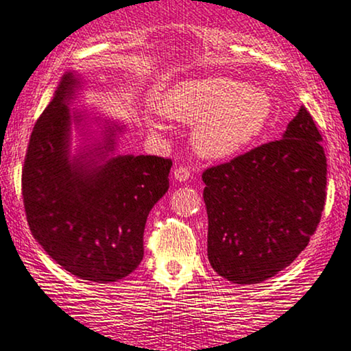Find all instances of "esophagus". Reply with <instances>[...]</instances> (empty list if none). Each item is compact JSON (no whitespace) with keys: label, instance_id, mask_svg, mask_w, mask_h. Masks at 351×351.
Here are the masks:
<instances>
[{"label":"esophagus","instance_id":"1","mask_svg":"<svg viewBox=\"0 0 351 351\" xmlns=\"http://www.w3.org/2000/svg\"><path fill=\"white\" fill-rule=\"evenodd\" d=\"M191 178V168L186 165H180L175 168V180L176 181H188Z\"/></svg>","mask_w":351,"mask_h":351}]
</instances>
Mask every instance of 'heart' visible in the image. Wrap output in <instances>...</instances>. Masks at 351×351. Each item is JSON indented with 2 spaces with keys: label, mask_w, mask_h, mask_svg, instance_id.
I'll return each mask as SVG.
<instances>
[{
  "label": "heart",
  "mask_w": 351,
  "mask_h": 351,
  "mask_svg": "<svg viewBox=\"0 0 351 351\" xmlns=\"http://www.w3.org/2000/svg\"><path fill=\"white\" fill-rule=\"evenodd\" d=\"M162 112L178 121L196 124L193 144L202 157L228 158L263 134L272 118L274 104L264 88L210 77L173 87L163 100Z\"/></svg>",
  "instance_id": "1"
}]
</instances>
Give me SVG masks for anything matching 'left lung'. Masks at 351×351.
I'll return each mask as SVG.
<instances>
[{"label":"left lung","mask_w":351,"mask_h":351,"mask_svg":"<svg viewBox=\"0 0 351 351\" xmlns=\"http://www.w3.org/2000/svg\"><path fill=\"white\" fill-rule=\"evenodd\" d=\"M304 106L282 139L202 173L208 263L239 285L261 283L308 246L326 204L327 158Z\"/></svg>","instance_id":"left-lung-1"}]
</instances>
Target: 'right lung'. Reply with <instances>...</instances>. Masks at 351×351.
Listing matches in <instances>:
<instances>
[{
	"mask_svg": "<svg viewBox=\"0 0 351 351\" xmlns=\"http://www.w3.org/2000/svg\"><path fill=\"white\" fill-rule=\"evenodd\" d=\"M77 87L79 79L64 74L35 123L22 167V199L30 232L56 264L82 280L117 282L143 261L145 221L168 191L171 160L106 158L119 126H108L104 143L71 160L66 104Z\"/></svg>",
	"mask_w": 351,
	"mask_h": 351,
	"instance_id": "1",
	"label": "right lung"
}]
</instances>
